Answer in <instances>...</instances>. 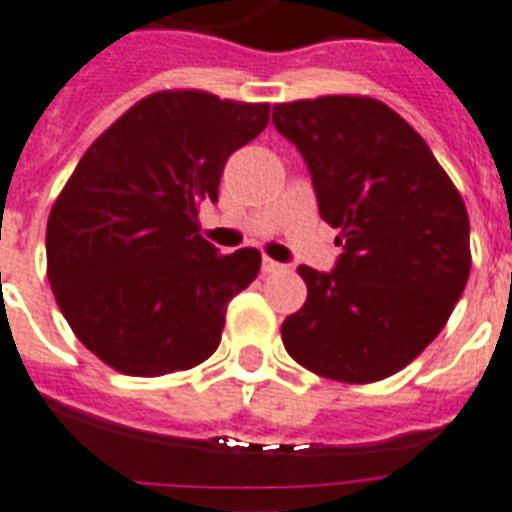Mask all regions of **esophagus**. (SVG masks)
<instances>
[{"label":"esophagus","mask_w":512,"mask_h":512,"mask_svg":"<svg viewBox=\"0 0 512 512\" xmlns=\"http://www.w3.org/2000/svg\"><path fill=\"white\" fill-rule=\"evenodd\" d=\"M282 263H276L271 257H263V274H276V271H282Z\"/></svg>","instance_id":"obj_1"}]
</instances>
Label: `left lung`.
Returning <instances> with one entry per match:
<instances>
[{
    "label": "left lung",
    "instance_id": "obj_1",
    "mask_svg": "<svg viewBox=\"0 0 512 512\" xmlns=\"http://www.w3.org/2000/svg\"><path fill=\"white\" fill-rule=\"evenodd\" d=\"M339 227L333 271L298 268L306 304L282 323L290 358L339 382L401 372L448 323L469 279L467 206L429 143L385 102L355 94L274 105Z\"/></svg>",
    "mask_w": 512,
    "mask_h": 512
}]
</instances>
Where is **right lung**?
<instances>
[{
  "instance_id": "1",
  "label": "right lung",
  "mask_w": 512,
  "mask_h": 512,
  "mask_svg": "<svg viewBox=\"0 0 512 512\" xmlns=\"http://www.w3.org/2000/svg\"><path fill=\"white\" fill-rule=\"evenodd\" d=\"M268 102L170 89L135 102L83 154L48 230V282L64 320L111 369L162 377L219 347L227 304L260 252L219 255L198 208L227 157L266 130Z\"/></svg>"
}]
</instances>
